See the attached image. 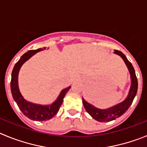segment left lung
Returning <instances> with one entry per match:
<instances>
[{"label": "left lung", "mask_w": 147, "mask_h": 147, "mask_svg": "<svg viewBox=\"0 0 147 147\" xmlns=\"http://www.w3.org/2000/svg\"><path fill=\"white\" fill-rule=\"evenodd\" d=\"M114 51L115 53L118 54L119 55H120L122 58V59L126 64L127 67L128 69H129L132 80L131 87H130V89H129V94H128L127 97L125 101L119 104V105H116V106L108 108V109H98V108L94 107L93 105H90L89 103L86 102L85 100L83 98V105H84L85 109L86 110V111L94 119L98 121H101V122L102 121V122H106V121H112V120L116 119V118H118L121 115L124 114L127 111L129 106L131 105L132 102H133L135 96L136 95V93H137V91H138V80H137V77L136 75V72H135V69L133 68V65L121 51H116V50H115Z\"/></svg>", "instance_id": "8db88e82"}]
</instances>
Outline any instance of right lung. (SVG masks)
<instances>
[{"label":"right lung","mask_w":147,"mask_h":147,"mask_svg":"<svg viewBox=\"0 0 147 147\" xmlns=\"http://www.w3.org/2000/svg\"><path fill=\"white\" fill-rule=\"evenodd\" d=\"M42 50L43 49L42 48L33 50V51H28L27 53L23 54L20 59V60L15 64L12 70V73H11V92L13 98L16 103L18 104V107L22 112V113L30 119L35 120V121H47V120L53 118L59 111V108L63 102V99L65 96L67 92L70 88V86H69L63 90L61 92L57 100L54 103H53L51 105L45 106V105H36V104L28 102L22 97L19 91V88H18V72H19L20 69L25 61L30 59L33 55L42 51Z\"/></svg>","instance_id":"right-lung-1"}]
</instances>
